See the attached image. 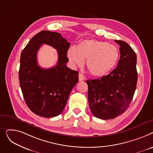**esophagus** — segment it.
<instances>
[{"label": "esophagus", "mask_w": 153, "mask_h": 153, "mask_svg": "<svg viewBox=\"0 0 153 153\" xmlns=\"http://www.w3.org/2000/svg\"><path fill=\"white\" fill-rule=\"evenodd\" d=\"M85 79V76L83 74H79V80L80 81H83Z\"/></svg>", "instance_id": "34e87169"}]
</instances>
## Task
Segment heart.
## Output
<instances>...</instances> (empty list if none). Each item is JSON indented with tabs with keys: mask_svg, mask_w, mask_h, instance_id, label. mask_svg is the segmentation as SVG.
I'll list each match as a JSON object with an SVG mask.
<instances>
[{
	"mask_svg": "<svg viewBox=\"0 0 153 153\" xmlns=\"http://www.w3.org/2000/svg\"><path fill=\"white\" fill-rule=\"evenodd\" d=\"M67 57L75 65L82 66L87 59L86 67L93 76L101 77L108 74L115 67L119 51L113 44L94 39L81 42L76 49L71 48Z\"/></svg>",
	"mask_w": 153,
	"mask_h": 153,
	"instance_id": "1",
	"label": "heart"
}]
</instances>
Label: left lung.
Wrapping results in <instances>:
<instances>
[{"mask_svg":"<svg viewBox=\"0 0 153 153\" xmlns=\"http://www.w3.org/2000/svg\"><path fill=\"white\" fill-rule=\"evenodd\" d=\"M115 42L120 46L117 67L101 78L86 80L89 108L102 120L114 119L128 109L137 83L136 53L125 41Z\"/></svg>","mask_w":153,"mask_h":153,"instance_id":"obj_1","label":"left lung"}]
</instances>
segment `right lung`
I'll return each mask as SVG.
<instances>
[{
  "mask_svg": "<svg viewBox=\"0 0 153 153\" xmlns=\"http://www.w3.org/2000/svg\"><path fill=\"white\" fill-rule=\"evenodd\" d=\"M44 43L58 52L57 65L47 69L40 68L37 62V51ZM70 45L59 33L42 31L34 36L22 51L20 85L26 105L35 114L46 118L60 114L78 82V71L66 65Z\"/></svg>",
  "mask_w": 153,
  "mask_h": 153,
  "instance_id": "add662e5",
  "label": "right lung"
}]
</instances>
